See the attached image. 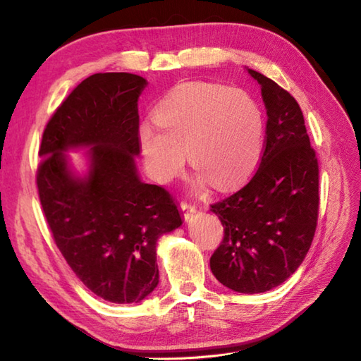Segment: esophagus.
Masks as SVG:
<instances>
[{"label": "esophagus", "instance_id": "34e87169", "mask_svg": "<svg viewBox=\"0 0 361 361\" xmlns=\"http://www.w3.org/2000/svg\"><path fill=\"white\" fill-rule=\"evenodd\" d=\"M180 211H181L183 219L188 221V220L190 219V216L195 214L197 209H195V206H194V204L188 203V201H181V203H180Z\"/></svg>", "mask_w": 361, "mask_h": 361}]
</instances>
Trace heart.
I'll use <instances>...</instances> for the list:
<instances>
[{
  "label": "heart",
  "instance_id": "b5f03b06",
  "mask_svg": "<svg viewBox=\"0 0 361 361\" xmlns=\"http://www.w3.org/2000/svg\"><path fill=\"white\" fill-rule=\"evenodd\" d=\"M158 129H140V147L158 183L183 169L188 152L192 169L214 188L241 183L262 152V115L246 94L190 82L173 89L157 107Z\"/></svg>",
  "mask_w": 361,
  "mask_h": 361
}]
</instances>
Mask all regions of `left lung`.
<instances>
[{
	"label": "left lung",
	"instance_id": "1",
	"mask_svg": "<svg viewBox=\"0 0 361 361\" xmlns=\"http://www.w3.org/2000/svg\"><path fill=\"white\" fill-rule=\"evenodd\" d=\"M247 71L262 86L267 112L263 155L246 186L211 206L224 228L211 269L226 288L258 294L286 281L305 259L320 195L317 155L295 98Z\"/></svg>",
	"mask_w": 361,
	"mask_h": 361
}]
</instances>
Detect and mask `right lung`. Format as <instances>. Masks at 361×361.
Listing matches in <instances>:
<instances>
[{
	"label": "right lung",
	"instance_id": "add662e5",
	"mask_svg": "<svg viewBox=\"0 0 361 361\" xmlns=\"http://www.w3.org/2000/svg\"><path fill=\"white\" fill-rule=\"evenodd\" d=\"M140 75L95 73L46 124L37 188L55 245L75 275L111 303H140L158 284L157 241L183 220L172 195L137 173ZM90 147L91 169L75 178L62 154Z\"/></svg>",
	"mask_w": 361,
	"mask_h": 361
}]
</instances>
